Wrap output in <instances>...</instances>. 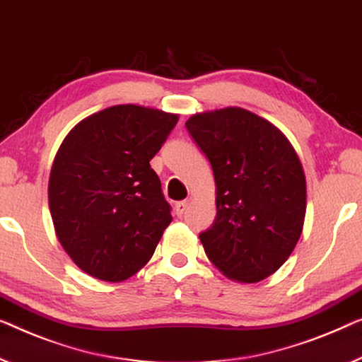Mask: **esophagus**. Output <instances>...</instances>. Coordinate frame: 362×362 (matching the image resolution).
<instances>
[{
    "instance_id": "obj_1",
    "label": "esophagus",
    "mask_w": 362,
    "mask_h": 362,
    "mask_svg": "<svg viewBox=\"0 0 362 362\" xmlns=\"http://www.w3.org/2000/svg\"><path fill=\"white\" fill-rule=\"evenodd\" d=\"M188 204H190V199H183V202H179V203H177V204H175V208H174L175 214H177V216H182L183 213L187 211Z\"/></svg>"
}]
</instances>
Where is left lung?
<instances>
[{"label":"left lung","instance_id":"8db88e82","mask_svg":"<svg viewBox=\"0 0 362 362\" xmlns=\"http://www.w3.org/2000/svg\"><path fill=\"white\" fill-rule=\"evenodd\" d=\"M185 127L216 182V219L199 234L213 265L258 283L288 260L305 218V175L289 139L240 107L195 113Z\"/></svg>","mask_w":362,"mask_h":362}]
</instances>
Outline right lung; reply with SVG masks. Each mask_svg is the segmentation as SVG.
Instances as JSON below:
<instances>
[{
  "mask_svg": "<svg viewBox=\"0 0 362 362\" xmlns=\"http://www.w3.org/2000/svg\"><path fill=\"white\" fill-rule=\"evenodd\" d=\"M177 122L175 113L113 105L63 139L48 204L58 240L84 273L118 283L151 260L172 216L149 160Z\"/></svg>",
  "mask_w": 362,
  "mask_h": 362,
  "instance_id": "add662e5",
  "label": "right lung"
}]
</instances>
